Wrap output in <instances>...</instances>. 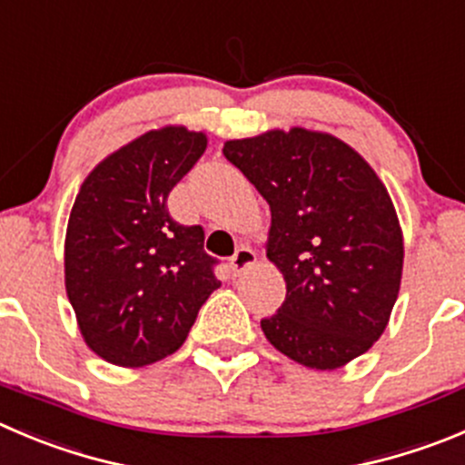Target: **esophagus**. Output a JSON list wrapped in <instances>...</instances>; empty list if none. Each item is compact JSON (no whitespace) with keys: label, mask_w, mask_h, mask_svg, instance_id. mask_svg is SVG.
Returning <instances> with one entry per match:
<instances>
[{"label":"esophagus","mask_w":465,"mask_h":465,"mask_svg":"<svg viewBox=\"0 0 465 465\" xmlns=\"http://www.w3.org/2000/svg\"><path fill=\"white\" fill-rule=\"evenodd\" d=\"M255 260H258V255H255L253 249H249V246H240V249L235 251V255L230 258V267H232V272L235 273H242L244 269H249L251 264H255Z\"/></svg>","instance_id":"1"}]
</instances>
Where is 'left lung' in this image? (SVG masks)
<instances>
[{
  "instance_id": "8db88e82",
  "label": "left lung",
  "mask_w": 465,
  "mask_h": 465,
  "mask_svg": "<svg viewBox=\"0 0 465 465\" xmlns=\"http://www.w3.org/2000/svg\"><path fill=\"white\" fill-rule=\"evenodd\" d=\"M223 154L272 210L267 258L287 294L264 335L306 368H342L381 338L400 294L404 240L386 187L344 141L303 127L225 141Z\"/></svg>"
}]
</instances>
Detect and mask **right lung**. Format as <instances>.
I'll return each instance as SVG.
<instances>
[{"instance_id": "add662e5", "label": "right lung", "mask_w": 465, "mask_h": 465, "mask_svg": "<svg viewBox=\"0 0 465 465\" xmlns=\"http://www.w3.org/2000/svg\"><path fill=\"white\" fill-rule=\"evenodd\" d=\"M205 148L203 132L150 130L97 163L74 198L65 292L84 342L107 362L143 368L178 351L221 285L201 225L166 207Z\"/></svg>"}]
</instances>
